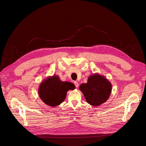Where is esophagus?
<instances>
[{"instance_id": "obj_1", "label": "esophagus", "mask_w": 146, "mask_h": 146, "mask_svg": "<svg viewBox=\"0 0 146 146\" xmlns=\"http://www.w3.org/2000/svg\"><path fill=\"white\" fill-rule=\"evenodd\" d=\"M74 83V84L75 86H76V88H78V86H79V84H78V82H77V81H75Z\"/></svg>"}]
</instances>
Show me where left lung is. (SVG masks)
Listing matches in <instances>:
<instances>
[{"mask_svg":"<svg viewBox=\"0 0 146 146\" xmlns=\"http://www.w3.org/2000/svg\"><path fill=\"white\" fill-rule=\"evenodd\" d=\"M79 89L88 103L94 107H98L109 98L112 84L105 76L96 73L89 76L87 83H82Z\"/></svg>","mask_w":146,"mask_h":146,"instance_id":"1","label":"left lung"}]
</instances>
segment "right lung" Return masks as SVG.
I'll return each mask as SVG.
<instances>
[{
    "instance_id": "1",
    "label": "right lung",
    "mask_w": 146,
    "mask_h": 146,
    "mask_svg": "<svg viewBox=\"0 0 146 146\" xmlns=\"http://www.w3.org/2000/svg\"><path fill=\"white\" fill-rule=\"evenodd\" d=\"M75 88L71 82L62 81L57 75L48 76L40 83L38 95L40 99L48 106L55 107L62 103L67 92Z\"/></svg>"
}]
</instances>
